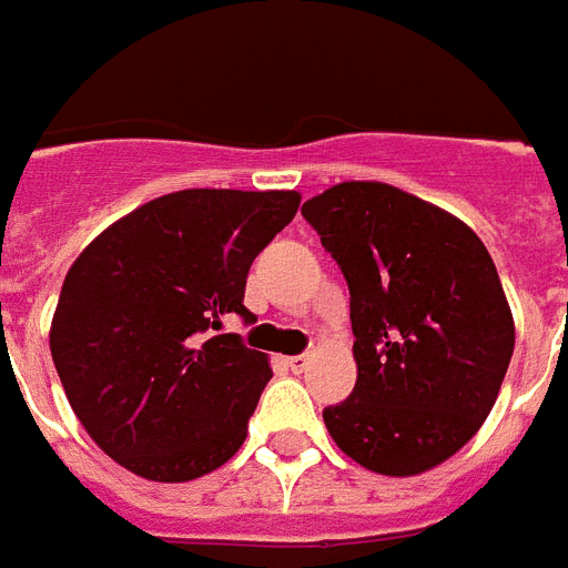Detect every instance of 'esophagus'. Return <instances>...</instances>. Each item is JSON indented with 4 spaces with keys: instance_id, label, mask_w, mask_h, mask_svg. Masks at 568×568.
<instances>
[{
    "instance_id": "1",
    "label": "esophagus",
    "mask_w": 568,
    "mask_h": 568,
    "mask_svg": "<svg viewBox=\"0 0 568 568\" xmlns=\"http://www.w3.org/2000/svg\"><path fill=\"white\" fill-rule=\"evenodd\" d=\"M288 368H292L294 374H303V372H306V368H310V356H306V354L288 356Z\"/></svg>"
}]
</instances>
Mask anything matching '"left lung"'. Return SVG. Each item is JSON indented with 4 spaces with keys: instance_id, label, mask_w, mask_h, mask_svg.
Wrapping results in <instances>:
<instances>
[{
    "instance_id": "8db88e82",
    "label": "left lung",
    "mask_w": 568,
    "mask_h": 568,
    "mask_svg": "<svg viewBox=\"0 0 568 568\" xmlns=\"http://www.w3.org/2000/svg\"><path fill=\"white\" fill-rule=\"evenodd\" d=\"M351 292L356 386L324 409L336 445L409 477L466 445L493 409L516 329L484 241L383 182H342L301 209Z\"/></svg>"
}]
</instances>
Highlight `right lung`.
I'll return each mask as SVG.
<instances>
[{
    "label": "right lung",
    "instance_id": "add662e5",
    "mask_svg": "<svg viewBox=\"0 0 568 568\" xmlns=\"http://www.w3.org/2000/svg\"><path fill=\"white\" fill-rule=\"evenodd\" d=\"M294 191L194 189L111 223L67 271L49 329L67 400L120 466L162 484L194 480L244 445L274 372L223 333L241 315L253 258L292 223Z\"/></svg>",
    "mask_w": 568,
    "mask_h": 568
}]
</instances>
